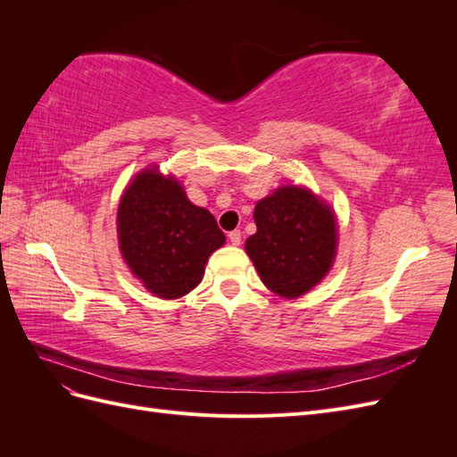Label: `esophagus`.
Wrapping results in <instances>:
<instances>
[{"mask_svg":"<svg viewBox=\"0 0 457 457\" xmlns=\"http://www.w3.org/2000/svg\"><path fill=\"white\" fill-rule=\"evenodd\" d=\"M228 240L232 242V245H240L242 244V232L240 230L228 232Z\"/></svg>","mask_w":457,"mask_h":457,"instance_id":"obj_1","label":"esophagus"}]
</instances>
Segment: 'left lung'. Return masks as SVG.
I'll use <instances>...</instances> for the list:
<instances>
[{"label":"left lung","mask_w":457,"mask_h":457,"mask_svg":"<svg viewBox=\"0 0 457 457\" xmlns=\"http://www.w3.org/2000/svg\"><path fill=\"white\" fill-rule=\"evenodd\" d=\"M253 219L257 232L245 240V252L276 295L295 299L307 294L334 265L336 215L309 188H276L257 202Z\"/></svg>","instance_id":"8db88e82"}]
</instances>
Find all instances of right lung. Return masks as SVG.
Wrapping results in <instances>:
<instances>
[{
	"instance_id": "add662e5",
	"label": "right lung",
	"mask_w": 457,
	"mask_h": 457,
	"mask_svg": "<svg viewBox=\"0 0 457 457\" xmlns=\"http://www.w3.org/2000/svg\"><path fill=\"white\" fill-rule=\"evenodd\" d=\"M120 252L150 294L179 299L195 289L210 255L225 244L215 217L192 204L175 177L137 173L118 205Z\"/></svg>"
}]
</instances>
